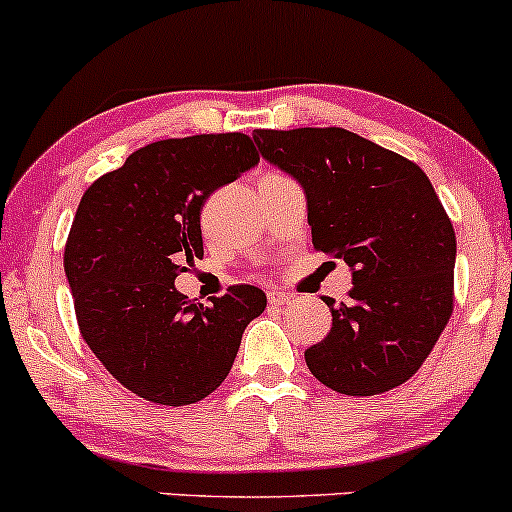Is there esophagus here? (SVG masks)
<instances>
[{
	"mask_svg": "<svg viewBox=\"0 0 512 512\" xmlns=\"http://www.w3.org/2000/svg\"><path fill=\"white\" fill-rule=\"evenodd\" d=\"M268 302H271V304H287V302H292V295H290V292L278 290V287H275V290L268 292Z\"/></svg>",
	"mask_w": 512,
	"mask_h": 512,
	"instance_id": "1",
	"label": "esophagus"
}]
</instances>
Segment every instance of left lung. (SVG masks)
<instances>
[{
    "label": "left lung",
    "instance_id": "obj_1",
    "mask_svg": "<svg viewBox=\"0 0 512 512\" xmlns=\"http://www.w3.org/2000/svg\"><path fill=\"white\" fill-rule=\"evenodd\" d=\"M261 157L307 198L314 249L343 258L350 300L331 331L304 350L333 392H389L418 372L452 314L457 241L421 166L343 128L256 130Z\"/></svg>",
    "mask_w": 512,
    "mask_h": 512
}]
</instances>
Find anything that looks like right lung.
<instances>
[{"label": "right lung", "mask_w": 512, "mask_h": 512, "mask_svg": "<svg viewBox=\"0 0 512 512\" xmlns=\"http://www.w3.org/2000/svg\"><path fill=\"white\" fill-rule=\"evenodd\" d=\"M258 164L249 135H193L132 152L89 186L65 246V275L86 346L142 399L186 406L232 370L249 321L266 309L254 285L210 307L174 287L203 258L200 210Z\"/></svg>", "instance_id": "add662e5"}]
</instances>
